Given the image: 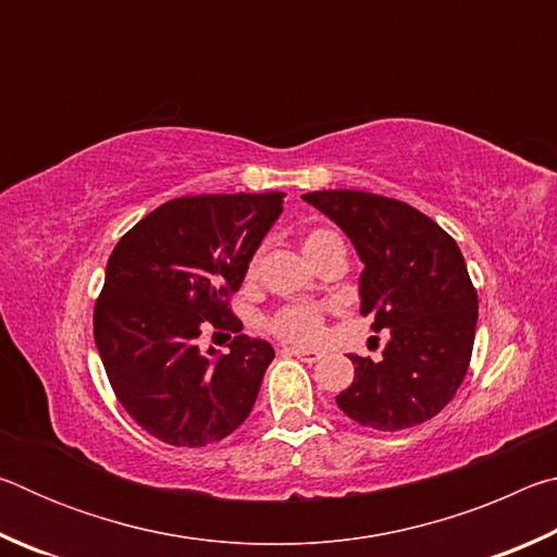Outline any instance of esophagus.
I'll return each mask as SVG.
<instances>
[{
  "label": "esophagus",
  "instance_id": "esophagus-1",
  "mask_svg": "<svg viewBox=\"0 0 557 557\" xmlns=\"http://www.w3.org/2000/svg\"><path fill=\"white\" fill-rule=\"evenodd\" d=\"M285 354L295 356V358H299V361H305V363H317L319 358H322V354L314 351V348H285Z\"/></svg>",
  "mask_w": 557,
  "mask_h": 557
}]
</instances>
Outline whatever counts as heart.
<instances>
[{"label": "heart", "mask_w": 557, "mask_h": 557, "mask_svg": "<svg viewBox=\"0 0 557 557\" xmlns=\"http://www.w3.org/2000/svg\"><path fill=\"white\" fill-rule=\"evenodd\" d=\"M334 240H338L336 233L326 228H312L301 235V250H305L309 262H314ZM243 277L248 285L250 282H256L258 258L248 260ZM324 317H326L324 305H287V307H280L277 312H272L268 317L265 326L272 336L280 338V342L295 344V346H309L322 336Z\"/></svg>", "instance_id": "obj_1"}]
</instances>
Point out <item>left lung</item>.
Segmentation results:
<instances>
[{"mask_svg": "<svg viewBox=\"0 0 557 557\" xmlns=\"http://www.w3.org/2000/svg\"><path fill=\"white\" fill-rule=\"evenodd\" d=\"M351 238L361 272V314L388 329L379 361L348 356L354 383L336 405L358 425L398 432L435 418L465 381L476 334V289L449 233L388 196H301Z\"/></svg>", "mask_w": 557, "mask_h": 557, "instance_id": "8db88e82", "label": "left lung"}]
</instances>
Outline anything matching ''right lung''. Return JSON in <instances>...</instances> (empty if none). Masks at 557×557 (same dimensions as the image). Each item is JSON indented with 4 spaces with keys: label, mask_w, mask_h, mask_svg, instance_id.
I'll list each match as a JSON object with an SVG mask.
<instances>
[{
    "label": "right lung",
    "mask_w": 557,
    "mask_h": 557,
    "mask_svg": "<svg viewBox=\"0 0 557 557\" xmlns=\"http://www.w3.org/2000/svg\"><path fill=\"white\" fill-rule=\"evenodd\" d=\"M280 191L182 196L122 235L106 268L92 332L122 408L174 447H206L248 418L275 351L240 334L228 299L282 213ZM206 325L236 336L203 355Z\"/></svg>",
    "instance_id": "right-lung-1"
}]
</instances>
